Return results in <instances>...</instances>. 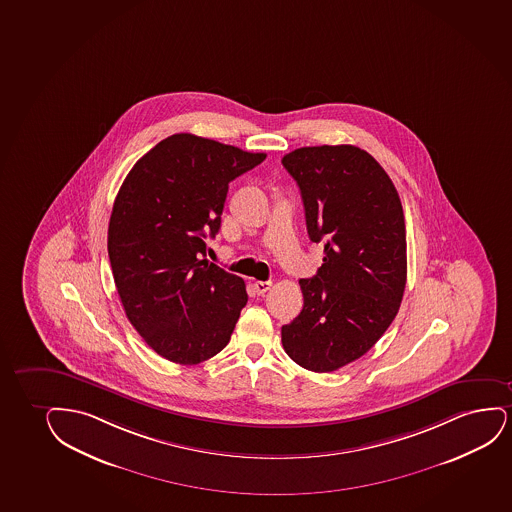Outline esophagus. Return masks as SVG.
I'll use <instances>...</instances> for the list:
<instances>
[{"label": "esophagus", "instance_id": "obj_1", "mask_svg": "<svg viewBox=\"0 0 512 512\" xmlns=\"http://www.w3.org/2000/svg\"><path fill=\"white\" fill-rule=\"evenodd\" d=\"M254 289H256L258 294H265V292H268L270 289H272V282H270V280H266V282H261V280H259V282L254 284Z\"/></svg>", "mask_w": 512, "mask_h": 512}]
</instances>
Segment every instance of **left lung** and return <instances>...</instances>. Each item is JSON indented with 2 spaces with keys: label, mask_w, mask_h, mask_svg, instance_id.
I'll return each instance as SVG.
<instances>
[{
  "label": "left lung",
  "mask_w": 512,
  "mask_h": 512,
  "mask_svg": "<svg viewBox=\"0 0 512 512\" xmlns=\"http://www.w3.org/2000/svg\"><path fill=\"white\" fill-rule=\"evenodd\" d=\"M298 183L311 242H324L317 275L299 280L305 306L282 327L287 355L311 372H334L365 355L400 310L407 233L395 185L355 145L285 154Z\"/></svg>",
  "instance_id": "left-lung-1"
}]
</instances>
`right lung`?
<instances>
[{"label": "right lung", "mask_w": 512, "mask_h": 512, "mask_svg": "<svg viewBox=\"0 0 512 512\" xmlns=\"http://www.w3.org/2000/svg\"><path fill=\"white\" fill-rule=\"evenodd\" d=\"M178 133L136 161L109 221L110 266L126 317L157 355L195 365L220 353L246 306L244 280L207 259L228 183L265 161Z\"/></svg>", "instance_id": "1"}]
</instances>
